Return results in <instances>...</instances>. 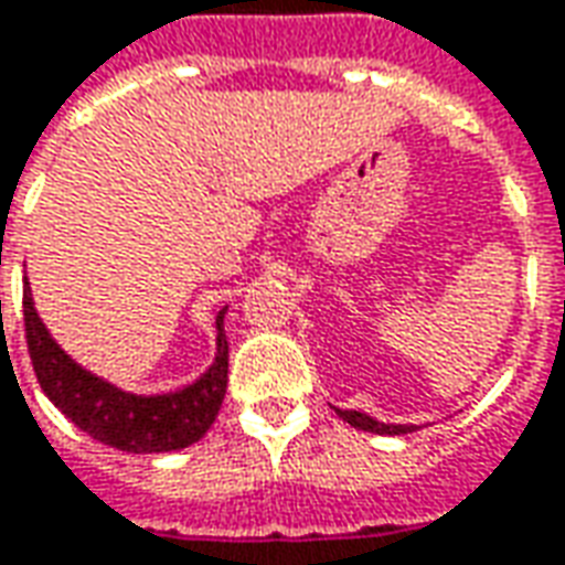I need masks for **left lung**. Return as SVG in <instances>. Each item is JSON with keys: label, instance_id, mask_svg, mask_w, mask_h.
<instances>
[{"label": "left lung", "instance_id": "8db88e82", "mask_svg": "<svg viewBox=\"0 0 565 565\" xmlns=\"http://www.w3.org/2000/svg\"><path fill=\"white\" fill-rule=\"evenodd\" d=\"M335 414L342 416L344 423H351L354 429H363V433H376V435L416 433V426H395V423H380V419H373V416L361 414V411H339V407H335Z\"/></svg>", "mask_w": 565, "mask_h": 565}]
</instances>
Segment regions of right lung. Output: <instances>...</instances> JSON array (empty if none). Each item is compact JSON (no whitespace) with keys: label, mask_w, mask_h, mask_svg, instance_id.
I'll return each mask as SVG.
<instances>
[{"label":"right lung","mask_w":565,"mask_h":565,"mask_svg":"<svg viewBox=\"0 0 565 565\" xmlns=\"http://www.w3.org/2000/svg\"><path fill=\"white\" fill-rule=\"evenodd\" d=\"M24 335L33 373L49 401L77 429L127 454H164L195 445L217 419L226 395L230 344L223 335V310L217 317L214 363L202 380L170 395H130L77 366L36 317L30 289H24Z\"/></svg>","instance_id":"right-lung-1"}]
</instances>
